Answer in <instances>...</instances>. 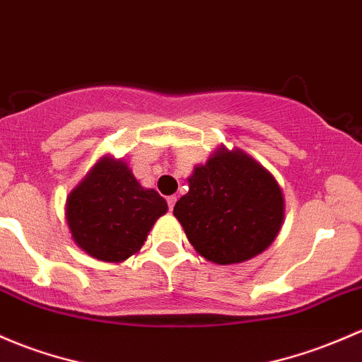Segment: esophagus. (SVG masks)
Listing matches in <instances>:
<instances>
[{
	"instance_id": "1",
	"label": "esophagus",
	"mask_w": 362,
	"mask_h": 362,
	"mask_svg": "<svg viewBox=\"0 0 362 362\" xmlns=\"http://www.w3.org/2000/svg\"><path fill=\"white\" fill-rule=\"evenodd\" d=\"M175 203H177V196H170V197H168V206H170V210H173Z\"/></svg>"
}]
</instances>
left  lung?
I'll use <instances>...</instances> for the list:
<instances>
[{"instance_id":"left-lung-1","label":"left lung","mask_w":362,"mask_h":362,"mask_svg":"<svg viewBox=\"0 0 362 362\" xmlns=\"http://www.w3.org/2000/svg\"><path fill=\"white\" fill-rule=\"evenodd\" d=\"M189 192L173 215L194 250L220 265L257 257L279 234L284 197L260 163L239 149L220 147L187 178Z\"/></svg>"}]
</instances>
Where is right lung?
I'll use <instances>...</instances> for the list:
<instances>
[{"mask_svg":"<svg viewBox=\"0 0 362 362\" xmlns=\"http://www.w3.org/2000/svg\"><path fill=\"white\" fill-rule=\"evenodd\" d=\"M168 204L144 189L123 159L102 158L67 197L66 218L76 245L102 262L127 260L142 248Z\"/></svg>","mask_w":362,"mask_h":362,"instance_id":"right-lung-1","label":"right lung"}]
</instances>
